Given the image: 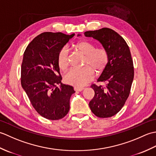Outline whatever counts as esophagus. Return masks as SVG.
<instances>
[{
    "label": "esophagus",
    "mask_w": 156,
    "mask_h": 156,
    "mask_svg": "<svg viewBox=\"0 0 156 156\" xmlns=\"http://www.w3.org/2000/svg\"><path fill=\"white\" fill-rule=\"evenodd\" d=\"M74 90L75 91H79V92H80V91H82L84 90V88H80V87H74Z\"/></svg>",
    "instance_id": "obj_1"
}]
</instances>
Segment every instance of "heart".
Here are the masks:
<instances>
[{
  "label": "heart",
  "mask_w": 156,
  "mask_h": 156,
  "mask_svg": "<svg viewBox=\"0 0 156 156\" xmlns=\"http://www.w3.org/2000/svg\"><path fill=\"white\" fill-rule=\"evenodd\" d=\"M77 50L85 56V67L81 69H71L64 76L66 84L82 87L93 80L95 72L101 74L107 67L109 56L104 49H96L95 46L87 41H81L75 45ZM58 65L62 70H66L69 65V54L66 48L59 51L58 56Z\"/></svg>",
  "instance_id": "b5f03b06"
}]
</instances>
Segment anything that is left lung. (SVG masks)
Here are the masks:
<instances>
[{
    "mask_svg": "<svg viewBox=\"0 0 156 156\" xmlns=\"http://www.w3.org/2000/svg\"><path fill=\"white\" fill-rule=\"evenodd\" d=\"M84 35L100 42L109 56L107 67L97 80L105 86H91L94 96L89 107L98 117H111L121 111L130 93L134 77L130 49L125 39L111 29L88 31Z\"/></svg>",
    "mask_w": 156,
    "mask_h": 156,
    "instance_id": "8db88e82",
    "label": "left lung"
}]
</instances>
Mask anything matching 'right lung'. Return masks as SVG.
Returning a JSON list of instances; mask_svg holds the SVG:
<instances>
[{
	"mask_svg": "<svg viewBox=\"0 0 156 156\" xmlns=\"http://www.w3.org/2000/svg\"><path fill=\"white\" fill-rule=\"evenodd\" d=\"M74 35L43 33L33 39L23 54L21 86L35 111L49 120H59L68 114L69 99L75 92L72 86L62 83L58 65L59 51Z\"/></svg>",
	"mask_w": 156,
	"mask_h": 156,
	"instance_id": "add662e5",
	"label": "right lung"
}]
</instances>
